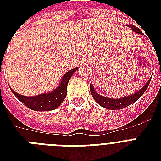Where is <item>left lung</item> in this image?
Listing matches in <instances>:
<instances>
[{"mask_svg":"<svg viewBox=\"0 0 161 161\" xmlns=\"http://www.w3.org/2000/svg\"><path fill=\"white\" fill-rule=\"evenodd\" d=\"M127 26L131 27L133 31L136 32V33L142 34L141 31L138 28L137 26H134V25H127ZM152 78V77H151ZM151 78H150V80L148 81L147 83L141 89L138 91L137 93H134L132 95L127 96V97H124V98H118V99H114V98H109L107 97H103V96L99 95L98 93H96V91L94 90L93 85H90V92L91 94L93 96V98L95 99V101L102 107L105 108L107 109H122L124 108H126L127 106L132 104L133 103H135V101H137L141 96L144 94L145 90L147 89L148 86L150 84V82L151 80Z\"/></svg>","mask_w":161,"mask_h":161,"instance_id":"1","label":"left lung"}]
</instances>
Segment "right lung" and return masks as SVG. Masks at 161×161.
Masks as SVG:
<instances>
[{
	"instance_id": "1",
	"label": "right lung",
	"mask_w": 161,
	"mask_h": 161,
	"mask_svg": "<svg viewBox=\"0 0 161 161\" xmlns=\"http://www.w3.org/2000/svg\"><path fill=\"white\" fill-rule=\"evenodd\" d=\"M78 69V68H75L66 73L61 80L59 86L53 91H52L51 93H42L40 95L33 97H27L19 94L11 88V90L14 95L30 109L35 111H50L56 109L66 98L68 82L73 73Z\"/></svg>"
}]
</instances>
